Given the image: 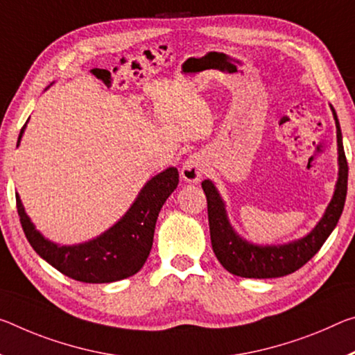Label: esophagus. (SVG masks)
I'll use <instances>...</instances> for the list:
<instances>
[{"instance_id": "34e87169", "label": "esophagus", "mask_w": 355, "mask_h": 355, "mask_svg": "<svg viewBox=\"0 0 355 355\" xmlns=\"http://www.w3.org/2000/svg\"><path fill=\"white\" fill-rule=\"evenodd\" d=\"M205 173V162L199 155L189 156L182 167V177L189 183H198Z\"/></svg>"}]
</instances>
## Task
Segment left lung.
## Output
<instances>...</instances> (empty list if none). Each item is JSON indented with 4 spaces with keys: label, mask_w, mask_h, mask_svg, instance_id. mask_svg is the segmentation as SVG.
<instances>
[{
    "label": "left lung",
    "mask_w": 355,
    "mask_h": 355,
    "mask_svg": "<svg viewBox=\"0 0 355 355\" xmlns=\"http://www.w3.org/2000/svg\"><path fill=\"white\" fill-rule=\"evenodd\" d=\"M334 112L336 125V139H338V182L334 199L325 210V215L319 224L309 232L306 237L289 245L281 246H257L241 240L234 229L230 227L226 215L224 202L219 198L216 188L210 180L202 182V189L207 196L208 224H210V239L213 252H215L221 266L232 275L243 278H279L284 275L294 273L295 270L305 266L329 239L331 230L343 213L347 194V161L343 148L340 121Z\"/></svg>",
    "instance_id": "1"
}]
</instances>
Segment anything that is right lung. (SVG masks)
I'll return each instance as SVG.
<instances>
[{"instance_id":"1","label":"right lung","mask_w":355,"mask_h":355,"mask_svg":"<svg viewBox=\"0 0 355 355\" xmlns=\"http://www.w3.org/2000/svg\"><path fill=\"white\" fill-rule=\"evenodd\" d=\"M26 123L21 128L17 147ZM178 184V171L168 167L140 191L128 213L98 239L74 246H58L42 237L26 216L19 194L17 211L28 241L44 261L66 277L82 283H114L136 275L144 267L153 245L156 219Z\"/></svg>"}]
</instances>
